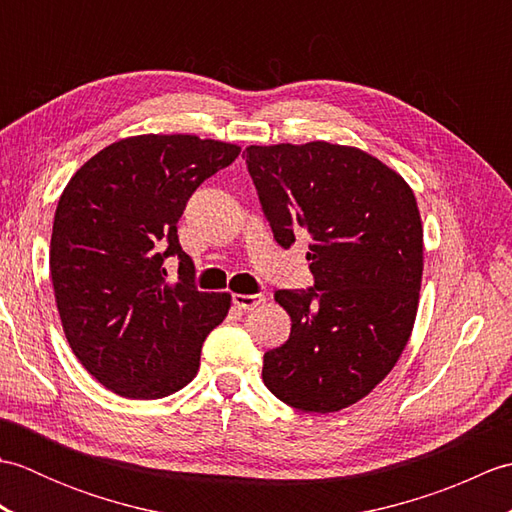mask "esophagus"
<instances>
[{
	"mask_svg": "<svg viewBox=\"0 0 512 512\" xmlns=\"http://www.w3.org/2000/svg\"><path fill=\"white\" fill-rule=\"evenodd\" d=\"M266 301L264 295H233V303L239 310H255Z\"/></svg>",
	"mask_w": 512,
	"mask_h": 512,
	"instance_id": "34e87169",
	"label": "esophagus"
}]
</instances>
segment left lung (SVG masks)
I'll return each mask as SVG.
<instances>
[{"label": "left lung", "mask_w": 512, "mask_h": 512, "mask_svg": "<svg viewBox=\"0 0 512 512\" xmlns=\"http://www.w3.org/2000/svg\"><path fill=\"white\" fill-rule=\"evenodd\" d=\"M246 169L281 248L308 239L314 286L277 290L288 341L264 354L273 394L306 413L367 396L416 321L422 224L409 184L361 149L317 140L246 147Z\"/></svg>", "instance_id": "left-lung-1"}]
</instances>
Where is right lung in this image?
<instances>
[{"mask_svg":"<svg viewBox=\"0 0 512 512\" xmlns=\"http://www.w3.org/2000/svg\"><path fill=\"white\" fill-rule=\"evenodd\" d=\"M237 145L198 136H134L74 173L57 204L50 277L65 339L81 365L134 400L165 398L198 374L202 343L231 295L195 286L178 220ZM179 259L169 285L164 264Z\"/></svg>","mask_w":512,"mask_h":512,"instance_id":"right-lung-1","label":"right lung"}]
</instances>
